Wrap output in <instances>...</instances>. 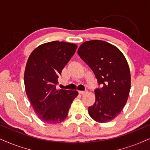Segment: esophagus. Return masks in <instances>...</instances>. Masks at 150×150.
Wrapping results in <instances>:
<instances>
[{
    "mask_svg": "<svg viewBox=\"0 0 150 150\" xmlns=\"http://www.w3.org/2000/svg\"><path fill=\"white\" fill-rule=\"evenodd\" d=\"M79 93L81 94V95H85L86 93V90L85 91H79Z\"/></svg>",
    "mask_w": 150,
    "mask_h": 150,
    "instance_id": "obj_1",
    "label": "esophagus"
}]
</instances>
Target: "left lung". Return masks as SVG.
<instances>
[{"label":"left lung","instance_id":"8db88e82","mask_svg":"<svg viewBox=\"0 0 150 150\" xmlns=\"http://www.w3.org/2000/svg\"><path fill=\"white\" fill-rule=\"evenodd\" d=\"M78 54L95 74L99 86L95 90V102L88 112L98 122H108L122 110L131 88L129 64L117 47L101 40L83 43Z\"/></svg>","mask_w":150,"mask_h":150}]
</instances>
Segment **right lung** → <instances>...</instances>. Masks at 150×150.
Listing matches in <instances>:
<instances>
[{
	"label": "right lung",
	"mask_w": 150,
	"mask_h": 150,
	"mask_svg": "<svg viewBox=\"0 0 150 150\" xmlns=\"http://www.w3.org/2000/svg\"><path fill=\"white\" fill-rule=\"evenodd\" d=\"M77 49L74 44L53 41L42 44L31 53L24 74L27 97L43 122L60 123L65 119L76 90L56 89L58 77Z\"/></svg>",
	"instance_id": "1"
}]
</instances>
